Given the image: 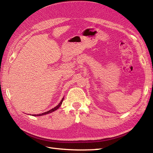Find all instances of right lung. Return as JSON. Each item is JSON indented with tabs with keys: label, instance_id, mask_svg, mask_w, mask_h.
<instances>
[{
	"label": "right lung",
	"instance_id": "right-lung-1",
	"mask_svg": "<svg viewBox=\"0 0 153 153\" xmlns=\"http://www.w3.org/2000/svg\"><path fill=\"white\" fill-rule=\"evenodd\" d=\"M63 100H64V98L62 99V100L61 101V102L59 103V104L58 105H57L56 106H55V107H54L53 108H52V109H51V110H48V111H47V112H44V113H42V114H36V115H34V116H40V115H45V114H49V113H51V112H53V111H55V110H57L60 106H61V104H62V101H63Z\"/></svg>",
	"mask_w": 153,
	"mask_h": 153
}]
</instances>
